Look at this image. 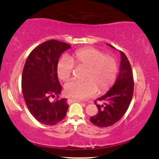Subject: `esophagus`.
<instances>
[{"label":"esophagus","instance_id":"obj_1","mask_svg":"<svg viewBox=\"0 0 159 159\" xmlns=\"http://www.w3.org/2000/svg\"><path fill=\"white\" fill-rule=\"evenodd\" d=\"M69 102L72 103V102H80V101H78V100L74 99V98H69Z\"/></svg>","mask_w":159,"mask_h":159}]
</instances>
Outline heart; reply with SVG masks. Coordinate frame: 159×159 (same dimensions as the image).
<instances>
[{
    "mask_svg": "<svg viewBox=\"0 0 159 159\" xmlns=\"http://www.w3.org/2000/svg\"><path fill=\"white\" fill-rule=\"evenodd\" d=\"M74 64L87 66L84 81H71L65 84V92L71 97L87 98L107 90L116 78L118 66L114 57L105 55L102 51L87 47L75 51L70 57H62L57 66L58 77L62 81L70 78Z\"/></svg>",
    "mask_w": 159,
    "mask_h": 159,
    "instance_id": "heart-1",
    "label": "heart"
}]
</instances>
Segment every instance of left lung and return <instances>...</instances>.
<instances>
[{
    "label": "left lung",
    "mask_w": 159,
    "mask_h": 159,
    "mask_svg": "<svg viewBox=\"0 0 159 159\" xmlns=\"http://www.w3.org/2000/svg\"><path fill=\"white\" fill-rule=\"evenodd\" d=\"M107 45L115 48L110 44ZM120 73L115 84L107 93L98 98L103 105L95 104L98 113L90 117V122L98 127H108L114 125L123 117L129 108L134 92V81L130 63L123 52H120Z\"/></svg>",
    "instance_id": "left-lung-1"
}]
</instances>
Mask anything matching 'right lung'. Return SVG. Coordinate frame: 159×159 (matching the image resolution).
<instances>
[{
	"label": "right lung",
	"instance_id": "obj_1",
	"mask_svg": "<svg viewBox=\"0 0 159 159\" xmlns=\"http://www.w3.org/2000/svg\"><path fill=\"white\" fill-rule=\"evenodd\" d=\"M71 48L63 42L51 39L38 45L25 62L21 76V90L27 108L39 123L53 125L66 114V98H59L62 87L57 72L62 53ZM56 97L51 102L50 98Z\"/></svg>",
	"mask_w": 159,
	"mask_h": 159
}]
</instances>
